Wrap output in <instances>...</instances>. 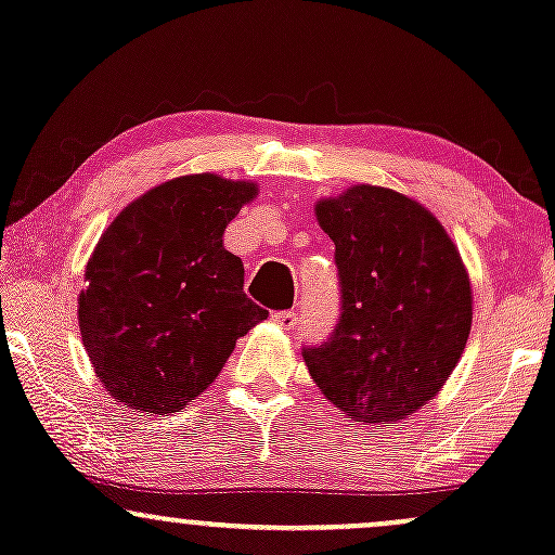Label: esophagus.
I'll list each match as a JSON object with an SVG mask.
<instances>
[{
	"mask_svg": "<svg viewBox=\"0 0 555 555\" xmlns=\"http://www.w3.org/2000/svg\"><path fill=\"white\" fill-rule=\"evenodd\" d=\"M272 322L283 330H294L298 322V314L296 311H275V314H272Z\"/></svg>",
	"mask_w": 555,
	"mask_h": 555,
	"instance_id": "obj_1",
	"label": "esophagus"
}]
</instances>
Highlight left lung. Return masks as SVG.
Returning a JSON list of instances; mask_svg holds the SVG:
<instances>
[{"label":"left lung","mask_w":555,"mask_h":555,"mask_svg":"<svg viewBox=\"0 0 555 555\" xmlns=\"http://www.w3.org/2000/svg\"><path fill=\"white\" fill-rule=\"evenodd\" d=\"M333 238L340 322L304 348L317 388L361 425H393L433 401L472 330V283L438 217L412 196L359 183L314 204Z\"/></svg>","instance_id":"left-lung-1"}]
</instances>
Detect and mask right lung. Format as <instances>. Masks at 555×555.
<instances>
[{
	"label": "right lung",
	"mask_w": 555,
	"mask_h": 555,
	"mask_svg": "<svg viewBox=\"0 0 555 555\" xmlns=\"http://www.w3.org/2000/svg\"><path fill=\"white\" fill-rule=\"evenodd\" d=\"M259 194L251 180L180 176L128 204L86 264L78 327L107 393L176 414L215 383L235 340L267 320L222 235Z\"/></svg>",
	"instance_id": "add662e5"
}]
</instances>
